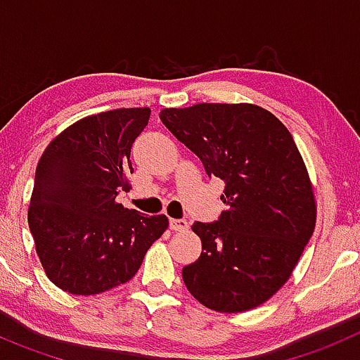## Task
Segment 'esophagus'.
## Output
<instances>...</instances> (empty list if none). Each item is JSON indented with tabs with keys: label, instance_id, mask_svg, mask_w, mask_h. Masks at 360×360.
Listing matches in <instances>:
<instances>
[{
	"label": "esophagus",
	"instance_id": "obj_1",
	"mask_svg": "<svg viewBox=\"0 0 360 360\" xmlns=\"http://www.w3.org/2000/svg\"><path fill=\"white\" fill-rule=\"evenodd\" d=\"M169 225H171V229H173V231H187V227H189L187 219H178V218L171 219Z\"/></svg>",
	"mask_w": 360,
	"mask_h": 360
}]
</instances>
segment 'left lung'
Wrapping results in <instances>:
<instances>
[{"mask_svg": "<svg viewBox=\"0 0 360 360\" xmlns=\"http://www.w3.org/2000/svg\"><path fill=\"white\" fill-rule=\"evenodd\" d=\"M160 120L225 182L218 221L193 224L202 254L182 269L187 290L221 314L259 307L288 281L316 229L314 186L290 131L249 103L164 108Z\"/></svg>", "mask_w": 360, "mask_h": 360, "instance_id": "left-lung-1", "label": "left lung"}]
</instances>
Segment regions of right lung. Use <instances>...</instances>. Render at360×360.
<instances>
[{
  "label": "right lung",
  "instance_id": "1",
  "mask_svg": "<svg viewBox=\"0 0 360 360\" xmlns=\"http://www.w3.org/2000/svg\"><path fill=\"white\" fill-rule=\"evenodd\" d=\"M149 108H120L73 122L46 146L28 203L36 252L61 290L95 295L129 281L146 252L169 227L117 202L129 191L135 139Z\"/></svg>",
  "mask_w": 360,
  "mask_h": 360
}]
</instances>
